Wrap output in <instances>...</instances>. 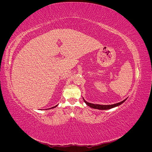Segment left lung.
I'll list each match as a JSON object with an SVG mask.
<instances>
[{
	"instance_id": "left-lung-1",
	"label": "left lung",
	"mask_w": 152,
	"mask_h": 152,
	"mask_svg": "<svg viewBox=\"0 0 152 152\" xmlns=\"http://www.w3.org/2000/svg\"><path fill=\"white\" fill-rule=\"evenodd\" d=\"M126 99H127V98L125 99L124 100H123L122 102H121L120 103H115V104H109V105H102V104H96L90 103L87 102L84 99V102L87 105L89 106V107H90L92 108L99 109V110H108V109H110V108H114V107H117V106H119L120 104H122L124 102H125Z\"/></svg>"
}]
</instances>
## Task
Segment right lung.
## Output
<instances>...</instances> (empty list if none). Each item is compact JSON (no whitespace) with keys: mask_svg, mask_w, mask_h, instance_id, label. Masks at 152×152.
<instances>
[{"mask_svg":"<svg viewBox=\"0 0 152 152\" xmlns=\"http://www.w3.org/2000/svg\"><path fill=\"white\" fill-rule=\"evenodd\" d=\"M57 107V105L56 106H54V107H52L51 108H55V107Z\"/></svg>","mask_w":152,"mask_h":152,"instance_id":"add662e5","label":"right lung"}]
</instances>
